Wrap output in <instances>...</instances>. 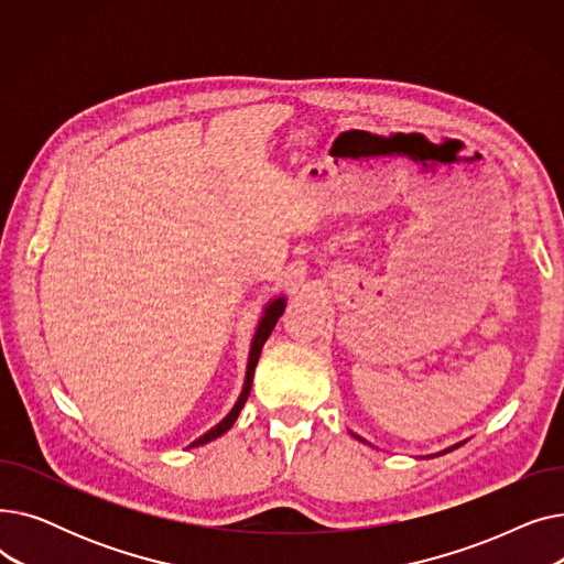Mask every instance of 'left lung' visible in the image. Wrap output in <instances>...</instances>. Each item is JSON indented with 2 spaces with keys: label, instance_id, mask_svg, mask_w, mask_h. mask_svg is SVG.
I'll use <instances>...</instances> for the list:
<instances>
[{
  "label": "left lung",
  "instance_id": "obj_1",
  "mask_svg": "<svg viewBox=\"0 0 564 564\" xmlns=\"http://www.w3.org/2000/svg\"><path fill=\"white\" fill-rule=\"evenodd\" d=\"M354 436H357V434H354ZM357 438H359V441H364V438H361V436H357ZM462 443H464V441H462ZM462 443H455V446H451V448H446V451H441V453H436V455H443V453H451V451H455V448H459V446H462ZM436 455H434V457H436Z\"/></svg>",
  "mask_w": 564,
  "mask_h": 564
}]
</instances>
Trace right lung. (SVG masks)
I'll return each mask as SVG.
<instances>
[{
  "label": "right lung",
  "instance_id": "obj_1",
  "mask_svg": "<svg viewBox=\"0 0 564 564\" xmlns=\"http://www.w3.org/2000/svg\"><path fill=\"white\" fill-rule=\"evenodd\" d=\"M283 311H285V297H276V300H272L270 304L264 306V313H262V317H260V322H258V329H256V334H253V340H251V349H249V364H247V377H245V387H242V393H240V398H237L235 406L228 411V416H226L221 423H217L213 430H207V432H205L203 436H198L196 441H192L187 448H196V446H203V443H210V441H215L217 436L226 434V432L232 427V423L237 421V416H240V411H242V406H245V402H247V398H249V393H251L253 372H256V366H258V359H260L262 345H264V340H267V338H270V334L274 332L276 322H279V317L283 315Z\"/></svg>",
  "mask_w": 564,
  "mask_h": 564
}]
</instances>
